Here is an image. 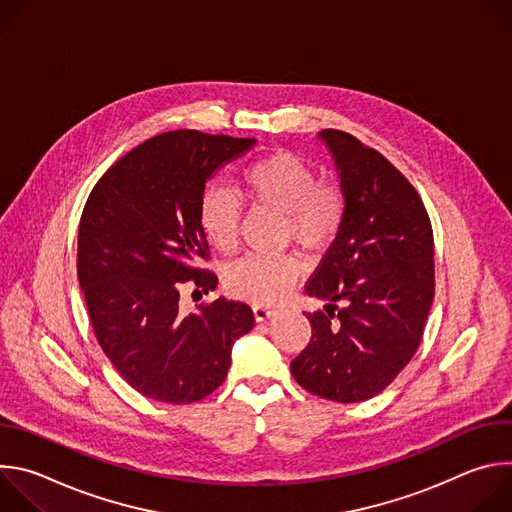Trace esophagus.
Returning <instances> with one entry per match:
<instances>
[{"instance_id":"1","label":"esophagus","mask_w":512,"mask_h":512,"mask_svg":"<svg viewBox=\"0 0 512 512\" xmlns=\"http://www.w3.org/2000/svg\"><path fill=\"white\" fill-rule=\"evenodd\" d=\"M253 316L257 322H263V320H269L273 316H277V308L269 306V304H255L253 306Z\"/></svg>"}]
</instances>
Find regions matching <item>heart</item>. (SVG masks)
I'll return each mask as SVG.
<instances>
[{
  "label": "heart",
  "mask_w": 512,
  "mask_h": 512,
  "mask_svg": "<svg viewBox=\"0 0 512 512\" xmlns=\"http://www.w3.org/2000/svg\"><path fill=\"white\" fill-rule=\"evenodd\" d=\"M241 196L255 208L279 212L285 235L316 247L336 235L344 218V194L332 182H318L302 158L279 152L251 164L241 180ZM200 227L210 245L233 253L239 243L241 202L223 186H210L200 200ZM300 265L289 255H247L227 271V287L253 302H277L296 283Z\"/></svg>",
  "instance_id": "1"
}]
</instances>
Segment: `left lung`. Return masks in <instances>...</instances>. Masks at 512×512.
I'll return each mask as SVG.
<instances>
[{"mask_svg":"<svg viewBox=\"0 0 512 512\" xmlns=\"http://www.w3.org/2000/svg\"><path fill=\"white\" fill-rule=\"evenodd\" d=\"M344 194V218L306 283L310 344L291 360L306 391L338 403L379 395L419 348L435 294L433 233L411 182L377 150L320 131Z\"/></svg>","mask_w":512,"mask_h":512,"instance_id":"8db88e82","label":"left lung"}]
</instances>
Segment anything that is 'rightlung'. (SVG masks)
I'll return each mask as SVG.
<instances>
[{
  "label": "right lung",
  "instance_id": "right-lung-1",
  "mask_svg": "<svg viewBox=\"0 0 512 512\" xmlns=\"http://www.w3.org/2000/svg\"><path fill=\"white\" fill-rule=\"evenodd\" d=\"M255 139L196 129L139 143L95 184L79 225L77 273L89 318L117 373L143 397L186 405L223 385L237 338L255 326L245 302L180 312L186 281L218 279L200 227L206 180Z\"/></svg>",
  "mask_w": 512,
  "mask_h": 512
}]
</instances>
